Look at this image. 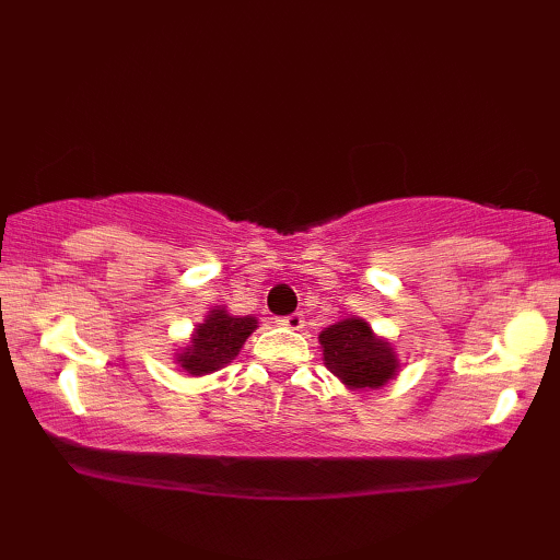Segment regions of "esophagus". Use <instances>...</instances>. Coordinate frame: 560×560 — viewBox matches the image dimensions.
I'll return each instance as SVG.
<instances>
[{
	"label": "esophagus",
	"mask_w": 560,
	"mask_h": 560,
	"mask_svg": "<svg viewBox=\"0 0 560 560\" xmlns=\"http://www.w3.org/2000/svg\"><path fill=\"white\" fill-rule=\"evenodd\" d=\"M279 324H281L283 328L301 330V328H303V324H306V320H303V314H291V316H283V318H279Z\"/></svg>",
	"instance_id": "obj_1"
}]
</instances>
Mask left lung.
I'll list each match as a JSON object with an SVG mask.
<instances>
[{
	"mask_svg": "<svg viewBox=\"0 0 560 560\" xmlns=\"http://www.w3.org/2000/svg\"><path fill=\"white\" fill-rule=\"evenodd\" d=\"M324 365L348 390H377L400 373L393 343L377 336L365 318L348 316L318 336Z\"/></svg>",
	"mask_w": 560,
	"mask_h": 560,
	"instance_id": "1",
	"label": "left lung"
}]
</instances>
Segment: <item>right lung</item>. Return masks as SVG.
Masks as SVG:
<instances>
[{"mask_svg": "<svg viewBox=\"0 0 560 560\" xmlns=\"http://www.w3.org/2000/svg\"><path fill=\"white\" fill-rule=\"evenodd\" d=\"M257 328V316H234L226 306H212L202 324L192 328L187 343L175 348V365L192 377L222 371L240 355L246 338Z\"/></svg>", "mask_w": 560, "mask_h": 560, "instance_id": "right-lung-1", "label": "right lung"}]
</instances>
